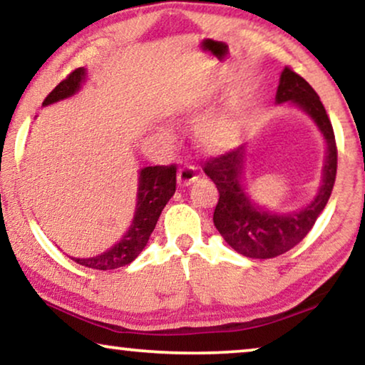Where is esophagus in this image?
Wrapping results in <instances>:
<instances>
[{
	"label": "esophagus",
	"mask_w": 365,
	"mask_h": 365,
	"mask_svg": "<svg viewBox=\"0 0 365 365\" xmlns=\"http://www.w3.org/2000/svg\"><path fill=\"white\" fill-rule=\"evenodd\" d=\"M177 178H178V185L187 187V185L197 180V168H195L193 165H183L178 168Z\"/></svg>",
	"instance_id": "34e87169"
}]
</instances>
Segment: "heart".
I'll return each instance as SVG.
<instances>
[{"mask_svg":"<svg viewBox=\"0 0 365 365\" xmlns=\"http://www.w3.org/2000/svg\"><path fill=\"white\" fill-rule=\"evenodd\" d=\"M203 145L210 150H225L232 145L233 142V129L228 120L225 119H212L205 122L200 129Z\"/></svg>","mask_w":365,"mask_h":365,"instance_id":"1","label":"heart"}]
</instances>
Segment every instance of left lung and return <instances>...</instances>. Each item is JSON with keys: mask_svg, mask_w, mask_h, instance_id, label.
Listing matches in <instances>:
<instances>
[{"mask_svg": "<svg viewBox=\"0 0 365 365\" xmlns=\"http://www.w3.org/2000/svg\"><path fill=\"white\" fill-rule=\"evenodd\" d=\"M291 101L312 117L327 143L322 170V183L316 198L299 212L276 215L259 208L245 192L246 143L212 157L205 162L203 172L217 185L220 198L213 212V223L223 240L240 255L255 259L274 258L299 243L314 227L317 217L327 205L336 182L337 147L332 124L319 96L291 68H284L276 91V102Z\"/></svg>", "mask_w": 365, "mask_h": 365, "instance_id": "obj_1", "label": "left lung"}]
</instances>
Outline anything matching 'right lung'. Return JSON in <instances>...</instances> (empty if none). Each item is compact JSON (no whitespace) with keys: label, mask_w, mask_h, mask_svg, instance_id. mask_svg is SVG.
<instances>
[{"label":"right lung","mask_w":365,"mask_h":365,"mask_svg":"<svg viewBox=\"0 0 365 365\" xmlns=\"http://www.w3.org/2000/svg\"><path fill=\"white\" fill-rule=\"evenodd\" d=\"M86 79V69L78 68L64 81H61L46 97L43 106L54 104L66 97L74 96ZM177 167L175 165H155L145 167L138 177L137 208L133 222L119 243L107 250L106 253L94 258H71L78 264L94 269H117L120 266L132 263L145 248L148 238L155 228L157 220L160 217L163 207L175 193Z\"/></svg>","instance_id":"obj_1"}]
</instances>
